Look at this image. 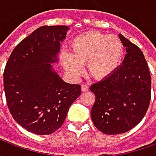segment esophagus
<instances>
[{
    "mask_svg": "<svg viewBox=\"0 0 156 156\" xmlns=\"http://www.w3.org/2000/svg\"><path fill=\"white\" fill-rule=\"evenodd\" d=\"M81 87H82V91L83 92L88 91V88H89V86H88V84H86V83H83Z\"/></svg>",
    "mask_w": 156,
    "mask_h": 156,
    "instance_id": "34e87169",
    "label": "esophagus"
}]
</instances>
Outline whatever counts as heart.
I'll return each mask as SVG.
<instances>
[{"mask_svg":"<svg viewBox=\"0 0 156 156\" xmlns=\"http://www.w3.org/2000/svg\"><path fill=\"white\" fill-rule=\"evenodd\" d=\"M72 57L64 55V66L70 73L78 75L87 64L88 74L96 80L108 78L122 62L124 44L115 35L91 31L77 36L70 43Z\"/></svg>","mask_w":156,"mask_h":156,"instance_id":"1","label":"heart"}]
</instances>
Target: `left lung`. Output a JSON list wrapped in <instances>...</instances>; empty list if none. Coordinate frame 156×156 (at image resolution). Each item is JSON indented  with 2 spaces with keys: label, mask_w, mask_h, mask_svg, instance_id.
<instances>
[{
  "label": "left lung",
  "mask_w": 156,
  "mask_h": 156,
  "mask_svg": "<svg viewBox=\"0 0 156 156\" xmlns=\"http://www.w3.org/2000/svg\"><path fill=\"white\" fill-rule=\"evenodd\" d=\"M123 63L108 78L94 83L95 95L91 118L95 127L107 134H123L140 122L151 98V77L143 52L124 36Z\"/></svg>",
  "instance_id": "obj_1"
}]
</instances>
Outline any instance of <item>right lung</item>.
<instances>
[{"mask_svg": "<svg viewBox=\"0 0 156 156\" xmlns=\"http://www.w3.org/2000/svg\"><path fill=\"white\" fill-rule=\"evenodd\" d=\"M69 27L43 26L22 40L5 65L3 81L9 111L33 134H51L61 127L81 86L64 82L53 70L60 42Z\"/></svg>", "mask_w": 156, "mask_h": 156, "instance_id": "1", "label": "right lung"}]
</instances>
